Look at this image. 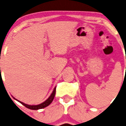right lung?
<instances>
[{
	"label": "right lung",
	"instance_id": "obj_1",
	"mask_svg": "<svg viewBox=\"0 0 126 126\" xmlns=\"http://www.w3.org/2000/svg\"><path fill=\"white\" fill-rule=\"evenodd\" d=\"M55 92H56V87L54 88V90H53L52 93L50 94V96H49V98L46 100V101H44V102L41 103V104H39V105H28V104H24V103L21 102V101H18V100L16 99L15 97H13L15 99H16V101H17L18 102H19L21 104H22V105H24L25 107H27V109H31V110H38V109H43V108L46 107L47 106H48L49 105H50L51 104V102H52V101L54 100V97H55Z\"/></svg>",
	"mask_w": 126,
	"mask_h": 126
}]
</instances>
